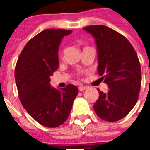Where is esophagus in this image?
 <instances>
[{"label":"esophagus","instance_id":"34e87169","mask_svg":"<svg viewBox=\"0 0 150 150\" xmlns=\"http://www.w3.org/2000/svg\"><path fill=\"white\" fill-rule=\"evenodd\" d=\"M78 88L79 91H84V90H86L88 88V87L87 86H79Z\"/></svg>","mask_w":150,"mask_h":150}]
</instances>
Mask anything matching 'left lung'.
<instances>
[{
	"mask_svg": "<svg viewBox=\"0 0 150 150\" xmlns=\"http://www.w3.org/2000/svg\"><path fill=\"white\" fill-rule=\"evenodd\" d=\"M94 37L98 53V73L108 86L100 89L94 110L100 119L115 122L127 116L138 100L141 64L135 50L122 34L105 25L83 28Z\"/></svg>",
	"mask_w": 150,
	"mask_h": 150,
	"instance_id": "obj_1",
	"label": "left lung"
}]
</instances>
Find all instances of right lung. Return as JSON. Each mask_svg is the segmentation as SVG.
I'll list each match as a JSON object with an SVG mask.
<instances>
[{
    "label": "right lung",
    "instance_id": "right-lung-1",
    "mask_svg": "<svg viewBox=\"0 0 150 150\" xmlns=\"http://www.w3.org/2000/svg\"><path fill=\"white\" fill-rule=\"evenodd\" d=\"M71 30L47 29L31 38L19 55L15 81L21 104L42 125L55 128L67 119L78 88L68 84L58 90L50 84V76L59 68V47Z\"/></svg>",
    "mask_w": 150,
    "mask_h": 150
}]
</instances>
